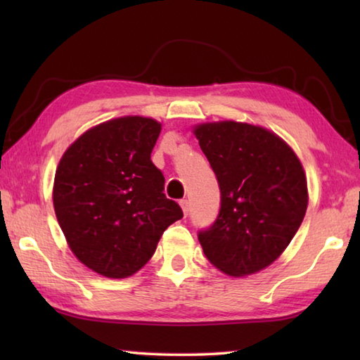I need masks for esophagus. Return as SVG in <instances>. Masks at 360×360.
I'll list each match as a JSON object with an SVG mask.
<instances>
[{
    "label": "esophagus",
    "mask_w": 360,
    "mask_h": 360,
    "mask_svg": "<svg viewBox=\"0 0 360 360\" xmlns=\"http://www.w3.org/2000/svg\"><path fill=\"white\" fill-rule=\"evenodd\" d=\"M179 205L182 208V212H184V216H187L188 214V202H187V200H181Z\"/></svg>",
    "instance_id": "1"
}]
</instances>
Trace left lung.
Listing matches in <instances>:
<instances>
[{"instance_id": "8db88e82", "label": "left lung", "mask_w": 360, "mask_h": 360, "mask_svg": "<svg viewBox=\"0 0 360 360\" xmlns=\"http://www.w3.org/2000/svg\"><path fill=\"white\" fill-rule=\"evenodd\" d=\"M221 187V211L198 241L212 265L231 278L270 266L300 227L308 186L300 158L281 136L236 120L192 129Z\"/></svg>"}]
</instances>
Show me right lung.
Segmentation results:
<instances>
[{"label":"right lung","instance_id":"1","mask_svg":"<svg viewBox=\"0 0 360 360\" xmlns=\"http://www.w3.org/2000/svg\"><path fill=\"white\" fill-rule=\"evenodd\" d=\"M160 130L152 117H115L84 131L60 158L52 188L57 221L76 259L101 276L135 275L182 217L150 160Z\"/></svg>","mask_w":360,"mask_h":360}]
</instances>
